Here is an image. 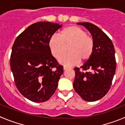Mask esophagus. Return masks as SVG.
I'll use <instances>...</instances> for the list:
<instances>
[{
  "instance_id": "1",
  "label": "esophagus",
  "mask_w": 125,
  "mask_h": 125,
  "mask_svg": "<svg viewBox=\"0 0 125 125\" xmlns=\"http://www.w3.org/2000/svg\"><path fill=\"white\" fill-rule=\"evenodd\" d=\"M68 67H67V66H63V70H66L68 69Z\"/></svg>"
}]
</instances>
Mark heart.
Listing matches in <instances>:
<instances>
[{"mask_svg": "<svg viewBox=\"0 0 125 125\" xmlns=\"http://www.w3.org/2000/svg\"><path fill=\"white\" fill-rule=\"evenodd\" d=\"M60 37L53 35L49 40L48 45L52 55L59 59L63 55L69 46V53L59 60L66 66H73L80 62H85L91 58L94 50L93 39L81 28L68 26L60 32Z\"/></svg>", "mask_w": 125, "mask_h": 125, "instance_id": "heart-1", "label": "heart"}]
</instances>
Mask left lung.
<instances>
[{"instance_id": "1", "label": "left lung", "mask_w": 125, "mask_h": 125, "mask_svg": "<svg viewBox=\"0 0 125 125\" xmlns=\"http://www.w3.org/2000/svg\"><path fill=\"white\" fill-rule=\"evenodd\" d=\"M77 24L91 34L94 50L88 61L74 68L73 87L83 99L94 102L103 97L110 88L116 70L115 49L111 39L97 26L87 22Z\"/></svg>"}]
</instances>
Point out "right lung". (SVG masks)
<instances>
[{"label": "right lung", "mask_w": 125, "mask_h": 125, "mask_svg": "<svg viewBox=\"0 0 125 125\" xmlns=\"http://www.w3.org/2000/svg\"><path fill=\"white\" fill-rule=\"evenodd\" d=\"M62 24L47 21L32 24L16 38L10 68L20 93L34 102L48 101L54 94L63 72L48 45Z\"/></svg>", "instance_id": "right-lung-1"}]
</instances>
